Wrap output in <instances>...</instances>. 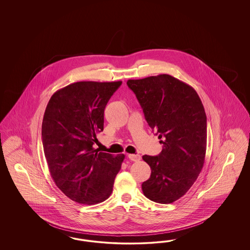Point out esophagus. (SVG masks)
Returning <instances> with one entry per match:
<instances>
[{"label": "esophagus", "instance_id": "esophagus-1", "mask_svg": "<svg viewBox=\"0 0 250 250\" xmlns=\"http://www.w3.org/2000/svg\"><path fill=\"white\" fill-rule=\"evenodd\" d=\"M127 157L131 161H138L141 159V157L139 155H136V154H129Z\"/></svg>", "mask_w": 250, "mask_h": 250}]
</instances>
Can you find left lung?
Wrapping results in <instances>:
<instances>
[{"label": "left lung", "instance_id": "left-lung-1", "mask_svg": "<svg viewBox=\"0 0 250 250\" xmlns=\"http://www.w3.org/2000/svg\"><path fill=\"white\" fill-rule=\"evenodd\" d=\"M145 118L163 149L142 158L151 168L142 183L145 196L171 204L183 196L200 174L206 152L207 120L195 90L167 74L129 80Z\"/></svg>", "mask_w": 250, "mask_h": 250}]
</instances>
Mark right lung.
<instances>
[{"mask_svg": "<svg viewBox=\"0 0 250 250\" xmlns=\"http://www.w3.org/2000/svg\"><path fill=\"white\" fill-rule=\"evenodd\" d=\"M122 82H80L56 91L42 123V143L51 177L72 201L96 205L113 191L125 155L93 148L104 130V109Z\"/></svg>", "mask_w": 250, "mask_h": 250, "instance_id": "obj_1", "label": "right lung"}]
</instances>
